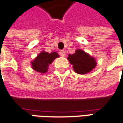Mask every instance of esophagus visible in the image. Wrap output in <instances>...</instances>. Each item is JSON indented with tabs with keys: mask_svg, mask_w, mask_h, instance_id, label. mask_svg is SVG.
<instances>
[{
	"mask_svg": "<svg viewBox=\"0 0 123 123\" xmlns=\"http://www.w3.org/2000/svg\"><path fill=\"white\" fill-rule=\"evenodd\" d=\"M59 54H60V55L61 56H62V57H64V56H65V52L64 51H60V52H59Z\"/></svg>",
	"mask_w": 123,
	"mask_h": 123,
	"instance_id": "obj_1",
	"label": "esophagus"
}]
</instances>
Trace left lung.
I'll return each instance as SVG.
<instances>
[{"instance_id":"1","label":"left lung","mask_w":123,"mask_h":123,"mask_svg":"<svg viewBox=\"0 0 123 123\" xmlns=\"http://www.w3.org/2000/svg\"><path fill=\"white\" fill-rule=\"evenodd\" d=\"M67 59L73 65L74 70L79 74H85L91 72L96 65L95 58L80 49H77L72 55L69 54Z\"/></svg>"}]
</instances>
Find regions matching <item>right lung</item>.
<instances>
[{
    "mask_svg": "<svg viewBox=\"0 0 123 123\" xmlns=\"http://www.w3.org/2000/svg\"><path fill=\"white\" fill-rule=\"evenodd\" d=\"M58 56L56 52H51V54H49L43 51L37 56L34 61L31 62L32 68L36 72L45 74L47 71L49 65Z\"/></svg>",
    "mask_w": 123,
    "mask_h": 123,
    "instance_id": "add662e5",
    "label": "right lung"
}]
</instances>
